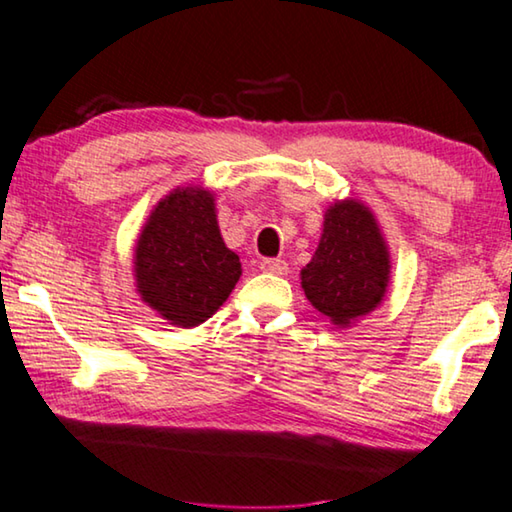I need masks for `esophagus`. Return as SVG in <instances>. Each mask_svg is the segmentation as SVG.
I'll list each match as a JSON object with an SVG mask.
<instances>
[{"instance_id": "34e87169", "label": "esophagus", "mask_w": 512, "mask_h": 512, "mask_svg": "<svg viewBox=\"0 0 512 512\" xmlns=\"http://www.w3.org/2000/svg\"><path fill=\"white\" fill-rule=\"evenodd\" d=\"M259 269H262L264 273H273V276H285L287 262H285V259H262Z\"/></svg>"}]
</instances>
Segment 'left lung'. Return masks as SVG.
<instances>
[{
  "mask_svg": "<svg viewBox=\"0 0 512 512\" xmlns=\"http://www.w3.org/2000/svg\"><path fill=\"white\" fill-rule=\"evenodd\" d=\"M391 282V253L375 213L347 197L324 211L315 255L301 271L308 301L347 329L377 310Z\"/></svg>",
  "mask_w": 512,
  "mask_h": 512,
  "instance_id": "8db88e82",
  "label": "left lung"
}]
</instances>
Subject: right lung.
Returning <instances> with one entry per match:
<instances>
[{"instance_id":"1","label":"right lung","mask_w":512,"mask_h":512,"mask_svg":"<svg viewBox=\"0 0 512 512\" xmlns=\"http://www.w3.org/2000/svg\"><path fill=\"white\" fill-rule=\"evenodd\" d=\"M133 276L140 299L167 324L193 329L216 315L241 278V262L220 236L211 190L179 186L151 209Z\"/></svg>"}]
</instances>
